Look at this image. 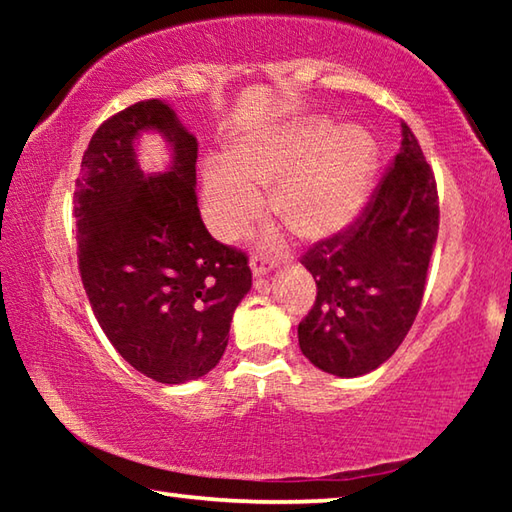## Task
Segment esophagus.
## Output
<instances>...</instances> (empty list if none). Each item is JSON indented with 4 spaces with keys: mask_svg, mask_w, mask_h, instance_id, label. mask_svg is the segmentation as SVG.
<instances>
[{
    "mask_svg": "<svg viewBox=\"0 0 512 512\" xmlns=\"http://www.w3.org/2000/svg\"><path fill=\"white\" fill-rule=\"evenodd\" d=\"M273 266H275L273 259L268 257V255H264V253H253V257H250V268H253V275L255 277L266 275Z\"/></svg>",
    "mask_w": 512,
    "mask_h": 512,
    "instance_id": "obj_1",
    "label": "esophagus"
}]
</instances>
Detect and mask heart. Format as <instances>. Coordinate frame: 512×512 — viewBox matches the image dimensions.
Segmentation results:
<instances>
[{
  "label": "heart",
  "mask_w": 512,
  "mask_h": 512,
  "mask_svg": "<svg viewBox=\"0 0 512 512\" xmlns=\"http://www.w3.org/2000/svg\"><path fill=\"white\" fill-rule=\"evenodd\" d=\"M370 137L359 128L334 131L302 121L239 142L205 171L207 214L214 230L235 237L264 212L262 187L277 183L275 210L302 237L323 239L348 228L366 203L372 176Z\"/></svg>",
  "instance_id": "b5f03b06"
}]
</instances>
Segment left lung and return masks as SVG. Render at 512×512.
I'll list each match as a JSON object with an SVG mask.
<instances>
[{
  "instance_id": "8db88e82",
  "label": "left lung",
  "mask_w": 512,
  "mask_h": 512,
  "mask_svg": "<svg viewBox=\"0 0 512 512\" xmlns=\"http://www.w3.org/2000/svg\"><path fill=\"white\" fill-rule=\"evenodd\" d=\"M438 223L436 176L402 121L400 153L357 219L300 257L316 300L298 341L316 368L359 377L391 359L420 311Z\"/></svg>"
}]
</instances>
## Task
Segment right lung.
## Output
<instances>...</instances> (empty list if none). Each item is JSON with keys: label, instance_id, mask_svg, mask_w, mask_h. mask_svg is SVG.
Wrapping results in <instances>:
<instances>
[{"label": "right lung", "instance_id": "1", "mask_svg": "<svg viewBox=\"0 0 512 512\" xmlns=\"http://www.w3.org/2000/svg\"><path fill=\"white\" fill-rule=\"evenodd\" d=\"M168 137L172 171L146 177L132 140ZM198 142L167 103L140 101L108 117L83 153L74 189L79 271L94 316L115 350L160 384H183L221 361L253 273L198 212Z\"/></svg>", "mask_w": 512, "mask_h": 512}]
</instances>
